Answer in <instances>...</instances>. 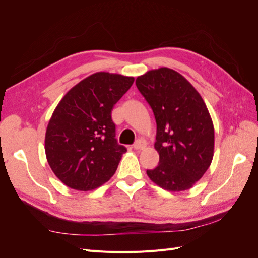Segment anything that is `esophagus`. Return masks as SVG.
Masks as SVG:
<instances>
[{
    "mask_svg": "<svg viewBox=\"0 0 258 258\" xmlns=\"http://www.w3.org/2000/svg\"><path fill=\"white\" fill-rule=\"evenodd\" d=\"M145 145H146V142L144 141V140L139 139V140H137L136 143L134 144V146H132V147H134L135 150L140 151V150H143V148L145 147Z\"/></svg>",
    "mask_w": 258,
    "mask_h": 258,
    "instance_id": "obj_1",
    "label": "esophagus"
}]
</instances>
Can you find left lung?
Masks as SVG:
<instances>
[{"label": "left lung", "instance_id": "obj_1", "mask_svg": "<svg viewBox=\"0 0 258 258\" xmlns=\"http://www.w3.org/2000/svg\"><path fill=\"white\" fill-rule=\"evenodd\" d=\"M136 85L157 124L159 163L146 170L148 177L169 191L191 188L213 158L214 128L206 103L184 76L168 68L146 72Z\"/></svg>", "mask_w": 258, "mask_h": 258}]
</instances>
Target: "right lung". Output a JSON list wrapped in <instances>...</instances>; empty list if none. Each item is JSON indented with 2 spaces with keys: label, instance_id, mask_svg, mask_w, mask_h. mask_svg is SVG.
<instances>
[{
  "label": "right lung",
  "instance_id": "obj_1",
  "mask_svg": "<svg viewBox=\"0 0 258 258\" xmlns=\"http://www.w3.org/2000/svg\"><path fill=\"white\" fill-rule=\"evenodd\" d=\"M134 77L98 72L69 90L54 110L45 136L53 173L76 190L107 182L127 148L117 143L112 110L134 84Z\"/></svg>",
  "mask_w": 258,
  "mask_h": 258
}]
</instances>
